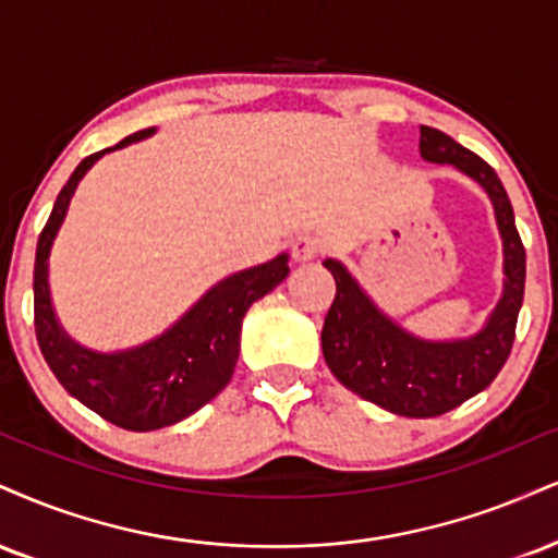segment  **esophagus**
Segmentation results:
<instances>
[{
    "mask_svg": "<svg viewBox=\"0 0 558 558\" xmlns=\"http://www.w3.org/2000/svg\"><path fill=\"white\" fill-rule=\"evenodd\" d=\"M325 252H327V244L319 236H314V233H301V236L293 239L291 244V254L296 262H312L322 257Z\"/></svg>",
    "mask_w": 558,
    "mask_h": 558,
    "instance_id": "34e87169",
    "label": "esophagus"
}]
</instances>
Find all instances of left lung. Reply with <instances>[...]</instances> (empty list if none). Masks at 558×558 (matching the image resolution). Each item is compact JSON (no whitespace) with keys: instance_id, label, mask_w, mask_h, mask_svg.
Segmentation results:
<instances>
[{"instance_id":"obj_1","label":"left lung","mask_w":558,"mask_h":558,"mask_svg":"<svg viewBox=\"0 0 558 558\" xmlns=\"http://www.w3.org/2000/svg\"><path fill=\"white\" fill-rule=\"evenodd\" d=\"M421 156L452 163L492 197L505 244V293L481 332L462 340H421L381 314L338 259H325L335 301L322 327V353L340 385L408 418H434L486 389L507 364L525 296V246L505 184L486 160L434 126H421Z\"/></svg>"}]
</instances>
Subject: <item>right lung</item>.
Wrapping results in <instances>:
<instances>
[{
  "label": "right lung",
  "instance_id": "right-lung-1",
  "mask_svg": "<svg viewBox=\"0 0 558 558\" xmlns=\"http://www.w3.org/2000/svg\"><path fill=\"white\" fill-rule=\"evenodd\" d=\"M153 132H156L153 126L134 132L119 145L87 156L72 171L38 236L36 267H33V312H36L33 322L46 364L72 398L126 432H156L179 424L210 402L233 377L239 361L241 319L246 308L283 283L288 275V254H278L265 265L228 275L177 325L150 343L130 351H90L62 330L51 306L49 254L72 194L80 179L104 153L150 137Z\"/></svg>",
  "mask_w": 558,
  "mask_h": 558
}]
</instances>
